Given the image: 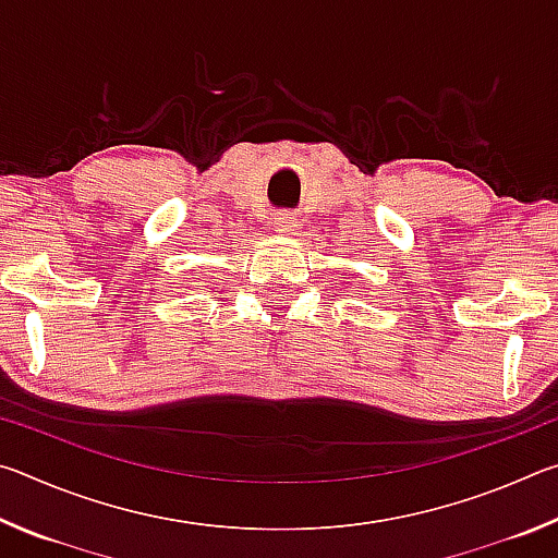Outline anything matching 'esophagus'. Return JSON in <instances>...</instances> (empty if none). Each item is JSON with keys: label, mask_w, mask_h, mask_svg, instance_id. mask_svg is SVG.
Listing matches in <instances>:
<instances>
[{"label": "esophagus", "mask_w": 558, "mask_h": 558, "mask_svg": "<svg viewBox=\"0 0 558 558\" xmlns=\"http://www.w3.org/2000/svg\"><path fill=\"white\" fill-rule=\"evenodd\" d=\"M298 229H300V221L295 214H280L276 219V231L280 235H292V233H298Z\"/></svg>", "instance_id": "1"}]
</instances>
